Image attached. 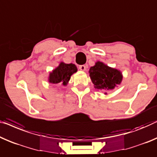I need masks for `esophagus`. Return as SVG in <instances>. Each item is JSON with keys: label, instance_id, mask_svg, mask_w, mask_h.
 I'll list each match as a JSON object with an SVG mask.
<instances>
[{"label": "esophagus", "instance_id": "esophagus-1", "mask_svg": "<svg viewBox=\"0 0 157 157\" xmlns=\"http://www.w3.org/2000/svg\"><path fill=\"white\" fill-rule=\"evenodd\" d=\"M79 70H81V71H85L86 70V66L85 65H80L79 66Z\"/></svg>", "mask_w": 157, "mask_h": 157}]
</instances>
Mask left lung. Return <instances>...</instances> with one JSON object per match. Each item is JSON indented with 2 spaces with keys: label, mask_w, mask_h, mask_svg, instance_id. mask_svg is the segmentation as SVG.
<instances>
[{
  "label": "left lung",
  "mask_w": 157,
  "mask_h": 157,
  "mask_svg": "<svg viewBox=\"0 0 157 157\" xmlns=\"http://www.w3.org/2000/svg\"><path fill=\"white\" fill-rule=\"evenodd\" d=\"M89 73L94 88L101 91L113 90L120 85L123 79L120 71L99 61L96 63L94 66L90 67Z\"/></svg>",
  "instance_id": "1"
}]
</instances>
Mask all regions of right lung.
<instances>
[{"label":"right lung","mask_w":157,"mask_h":157,"mask_svg":"<svg viewBox=\"0 0 157 157\" xmlns=\"http://www.w3.org/2000/svg\"><path fill=\"white\" fill-rule=\"evenodd\" d=\"M77 71L78 69L75 64L60 63V65L49 75V82L53 84L61 83L63 85H67L72 75Z\"/></svg>","instance_id":"obj_1"}]
</instances>
